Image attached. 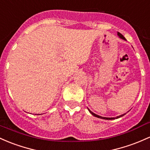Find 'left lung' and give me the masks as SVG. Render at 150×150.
I'll use <instances>...</instances> for the list:
<instances>
[{
    "mask_svg": "<svg viewBox=\"0 0 150 150\" xmlns=\"http://www.w3.org/2000/svg\"><path fill=\"white\" fill-rule=\"evenodd\" d=\"M117 35L120 36V38H121L122 39H123V40H126V39H125V38L124 36H123L122 35L121 33H117ZM88 110H89V109H88ZM89 111H90V112L91 113L92 115H94V116H95V117H98V118H101V119H104V120H115V119H117V118L121 117H122L123 115H125V114H123V115H120V116H117V117H101V116H99V115H98L95 114V113H93V112H92V111H90V110H89Z\"/></svg>",
    "mask_w": 150,
    "mask_h": 150,
    "instance_id": "obj_1",
    "label": "left lung"
}]
</instances>
